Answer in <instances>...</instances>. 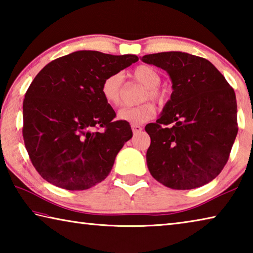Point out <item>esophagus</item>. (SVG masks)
I'll return each instance as SVG.
<instances>
[{
    "mask_svg": "<svg viewBox=\"0 0 253 253\" xmlns=\"http://www.w3.org/2000/svg\"><path fill=\"white\" fill-rule=\"evenodd\" d=\"M131 129H132V132H134V134L136 135V134H138V132L143 130V127L139 126V125H132Z\"/></svg>",
    "mask_w": 253,
    "mask_h": 253,
    "instance_id": "34e87169",
    "label": "esophagus"
}]
</instances>
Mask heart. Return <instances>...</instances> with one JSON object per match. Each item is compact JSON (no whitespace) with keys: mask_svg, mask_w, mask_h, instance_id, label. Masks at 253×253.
I'll return each mask as SVG.
<instances>
[{"mask_svg":"<svg viewBox=\"0 0 253 253\" xmlns=\"http://www.w3.org/2000/svg\"><path fill=\"white\" fill-rule=\"evenodd\" d=\"M132 77L136 81L142 84L145 90L140 97V101L149 99L162 101L164 99V95L158 89V84H161V76L151 66H138L132 71ZM122 74H113L106 77L101 84V96L107 104L110 106H118L121 102L122 95ZM156 113L155 106L152 102H144L135 107H124L118 111L117 118L119 121L130 124V125H142L154 117Z\"/></svg>","mask_w":253,"mask_h":253,"instance_id":"heart-1","label":"heart"}]
</instances>
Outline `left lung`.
<instances>
[{
	"instance_id": "1",
	"label": "left lung",
	"mask_w": 253,
	"mask_h": 253,
	"mask_svg": "<svg viewBox=\"0 0 253 253\" xmlns=\"http://www.w3.org/2000/svg\"><path fill=\"white\" fill-rule=\"evenodd\" d=\"M140 60L168 72L173 88L156 123L145 127L149 172L173 190L205 185L223 169L238 134L234 90L204 58L169 51Z\"/></svg>"
}]
</instances>
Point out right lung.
<instances>
[{
	"mask_svg": "<svg viewBox=\"0 0 253 253\" xmlns=\"http://www.w3.org/2000/svg\"><path fill=\"white\" fill-rule=\"evenodd\" d=\"M138 61L135 54L81 50L48 63L23 101V139L32 164L46 182L84 191L108 176L117 154L132 137L101 96L106 77ZM104 126V132L95 131Z\"/></svg>",
	"mask_w": 253,
	"mask_h": 253,
	"instance_id": "obj_1",
	"label": "right lung"
}]
</instances>
